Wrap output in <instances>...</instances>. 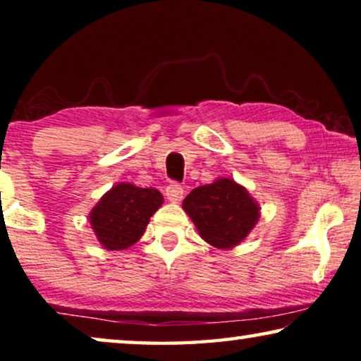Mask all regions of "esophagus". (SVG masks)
<instances>
[{
    "label": "esophagus",
    "instance_id": "34e87169",
    "mask_svg": "<svg viewBox=\"0 0 361 361\" xmlns=\"http://www.w3.org/2000/svg\"><path fill=\"white\" fill-rule=\"evenodd\" d=\"M166 197L167 200L177 204V202H180L182 197H184V187L177 184V182H171V184L166 187Z\"/></svg>",
    "mask_w": 361,
    "mask_h": 361
}]
</instances>
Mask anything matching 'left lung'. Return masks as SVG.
<instances>
[{
    "label": "left lung",
    "instance_id": "left-lung-1",
    "mask_svg": "<svg viewBox=\"0 0 361 361\" xmlns=\"http://www.w3.org/2000/svg\"><path fill=\"white\" fill-rule=\"evenodd\" d=\"M184 210L207 243L228 250L253 230L259 207L245 187L231 179H216L200 185L184 199Z\"/></svg>",
    "mask_w": 361,
    "mask_h": 361
}]
</instances>
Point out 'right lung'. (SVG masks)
Masks as SVG:
<instances>
[{
  "mask_svg": "<svg viewBox=\"0 0 361 361\" xmlns=\"http://www.w3.org/2000/svg\"><path fill=\"white\" fill-rule=\"evenodd\" d=\"M162 200L161 192L151 187L115 185L90 212V224L98 241L106 250H125L135 245Z\"/></svg>",
  "mask_w": 361,
  "mask_h": 361,
  "instance_id": "1",
  "label": "right lung"
}]
</instances>
